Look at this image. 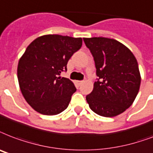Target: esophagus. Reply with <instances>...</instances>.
Instances as JSON below:
<instances>
[{"label": "esophagus", "instance_id": "34e87169", "mask_svg": "<svg viewBox=\"0 0 153 153\" xmlns=\"http://www.w3.org/2000/svg\"><path fill=\"white\" fill-rule=\"evenodd\" d=\"M83 83V81H78V84L79 85H81Z\"/></svg>", "mask_w": 153, "mask_h": 153}]
</instances>
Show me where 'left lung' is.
<instances>
[{"label":"left lung","instance_id":"8db88e82","mask_svg":"<svg viewBox=\"0 0 153 153\" xmlns=\"http://www.w3.org/2000/svg\"><path fill=\"white\" fill-rule=\"evenodd\" d=\"M83 41L94 58L98 77L93 91L86 96L90 108L104 117L120 115L132 104L140 89L136 58L115 39L100 37Z\"/></svg>","mask_w":153,"mask_h":153}]
</instances>
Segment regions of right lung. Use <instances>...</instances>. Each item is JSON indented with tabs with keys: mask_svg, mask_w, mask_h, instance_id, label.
Returning <instances> with one entry per match:
<instances>
[{
	"mask_svg": "<svg viewBox=\"0 0 153 153\" xmlns=\"http://www.w3.org/2000/svg\"><path fill=\"white\" fill-rule=\"evenodd\" d=\"M81 38L44 35L33 41L18 62L17 79L26 102L38 112L58 115L76 91L74 83L59 77L69 59L81 48Z\"/></svg>",
	"mask_w": 153,
	"mask_h": 153,
	"instance_id": "add662e5",
	"label": "right lung"
}]
</instances>
